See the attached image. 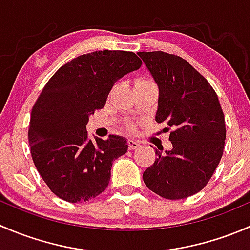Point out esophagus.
Returning <instances> with one entry per match:
<instances>
[{
	"instance_id": "1",
	"label": "esophagus",
	"mask_w": 250,
	"mask_h": 250,
	"mask_svg": "<svg viewBox=\"0 0 250 250\" xmlns=\"http://www.w3.org/2000/svg\"><path fill=\"white\" fill-rule=\"evenodd\" d=\"M139 146H140V144L138 143V141H135L133 139L128 140V148H129V150H135V148H138Z\"/></svg>"
}]
</instances>
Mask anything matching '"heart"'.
<instances>
[{"label": "heart", "instance_id": "obj_1", "mask_svg": "<svg viewBox=\"0 0 250 250\" xmlns=\"http://www.w3.org/2000/svg\"><path fill=\"white\" fill-rule=\"evenodd\" d=\"M143 82H150V81H147V80H144V78H139V80L137 81V83H143Z\"/></svg>", "mask_w": 250, "mask_h": 250}]
</instances>
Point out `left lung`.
<instances>
[{
  "mask_svg": "<svg viewBox=\"0 0 250 250\" xmlns=\"http://www.w3.org/2000/svg\"><path fill=\"white\" fill-rule=\"evenodd\" d=\"M138 55L160 90L156 122L173 128V148L156 150L157 158L144 172V183L167 200L186 198L208 184L223 157L224 112L213 87L185 59L165 52Z\"/></svg>",
  "mask_w": 250,
  "mask_h": 250,
  "instance_id": "left-lung-1",
  "label": "left lung"
}]
</instances>
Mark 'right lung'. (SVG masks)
<instances>
[{
	"label": "right lung",
	"mask_w": 250,
	"mask_h": 250,
	"mask_svg": "<svg viewBox=\"0 0 250 250\" xmlns=\"http://www.w3.org/2000/svg\"><path fill=\"white\" fill-rule=\"evenodd\" d=\"M133 52L99 50L62 65L31 111L29 144L37 172L54 195L85 202L107 188L113 161L127 152L123 137L88 139L89 116L105 106L115 82L141 66Z\"/></svg>",
	"instance_id": "add662e5"
}]
</instances>
